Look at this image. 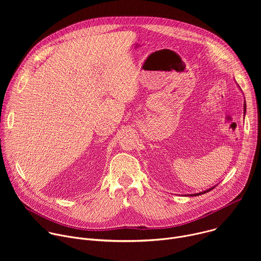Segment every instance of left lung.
<instances>
[{"instance_id": "1", "label": "left lung", "mask_w": 261, "mask_h": 261, "mask_svg": "<svg viewBox=\"0 0 261 261\" xmlns=\"http://www.w3.org/2000/svg\"><path fill=\"white\" fill-rule=\"evenodd\" d=\"M239 88H240V86H239ZM244 111L246 113V102L244 103ZM244 113V114H245ZM217 186V185H216ZM216 186H214V187H212V188H208L207 190H204V191H202V192H199V193H195V194H186V195H184V196H198V195H201V194H204V193H207V192H210L211 190H213Z\"/></svg>"}]
</instances>
